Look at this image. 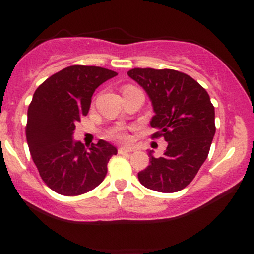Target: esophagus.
I'll list each match as a JSON object with an SVG mask.
<instances>
[{"mask_svg":"<svg viewBox=\"0 0 254 254\" xmlns=\"http://www.w3.org/2000/svg\"><path fill=\"white\" fill-rule=\"evenodd\" d=\"M135 150L133 147H119L118 148V153L119 154H125V153H131V151Z\"/></svg>","mask_w":254,"mask_h":254,"instance_id":"1","label":"esophagus"}]
</instances>
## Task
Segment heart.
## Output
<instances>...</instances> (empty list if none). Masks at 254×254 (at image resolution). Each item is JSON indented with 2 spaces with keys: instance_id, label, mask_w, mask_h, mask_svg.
I'll return each instance as SVG.
<instances>
[{
  "instance_id": "1",
  "label": "heart",
  "mask_w": 254,
  "mask_h": 254,
  "mask_svg": "<svg viewBox=\"0 0 254 254\" xmlns=\"http://www.w3.org/2000/svg\"><path fill=\"white\" fill-rule=\"evenodd\" d=\"M107 136H109V138L115 139V141H118V142H124L127 139V131H125L124 127H113V129L107 133Z\"/></svg>"
}]
</instances>
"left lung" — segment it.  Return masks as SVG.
Returning <instances> with one entry per match:
<instances>
[{
    "mask_svg": "<svg viewBox=\"0 0 254 254\" xmlns=\"http://www.w3.org/2000/svg\"><path fill=\"white\" fill-rule=\"evenodd\" d=\"M149 95L156 129L151 138L168 142L161 157L149 153V166L138 173L142 185L172 193L190 184L208 157L215 131V109L208 92L189 75L173 69L135 68L127 71Z\"/></svg>",
    "mask_w": 254,
    "mask_h": 254,
    "instance_id": "left-lung-1",
    "label": "left lung"
}]
</instances>
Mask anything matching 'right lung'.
<instances>
[{"label":"right lung","instance_id":"obj_1","mask_svg":"<svg viewBox=\"0 0 254 254\" xmlns=\"http://www.w3.org/2000/svg\"><path fill=\"white\" fill-rule=\"evenodd\" d=\"M117 72L70 65L46 78L28 106L26 138L43 182L63 196L86 193L104 180L117 149L100 141L86 149L72 139L75 125L89 111L95 89Z\"/></svg>","mask_w":254,"mask_h":254}]
</instances>
